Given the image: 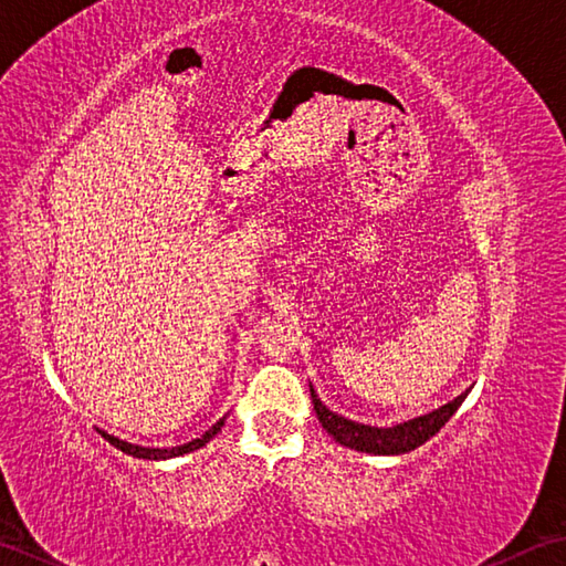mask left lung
I'll return each instance as SVG.
<instances>
[{"instance_id": "1", "label": "left lung", "mask_w": 566, "mask_h": 566, "mask_svg": "<svg viewBox=\"0 0 566 566\" xmlns=\"http://www.w3.org/2000/svg\"><path fill=\"white\" fill-rule=\"evenodd\" d=\"M464 399H467V391L457 396L454 401L440 406L438 411L408 420V423L394 426V428H371L328 411V408L323 406L318 396L314 394V389H311V401H314L316 416L321 420L323 430H326L328 436H333L340 444H345V448H353L357 452H369V454H403L420 448V444L428 442L444 423H448Z\"/></svg>"}]
</instances>
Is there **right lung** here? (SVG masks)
I'll return each mask as SVG.
<instances>
[{
	"label": "right lung",
	"instance_id": "add662e5",
	"mask_svg": "<svg viewBox=\"0 0 566 566\" xmlns=\"http://www.w3.org/2000/svg\"><path fill=\"white\" fill-rule=\"evenodd\" d=\"M223 420L226 418H221L219 423L216 426H211L207 432H203L201 438H197V440H191V442H185V444H179V448H140V444H130V442H124V440H118V438H114V436H106V432H102V436L109 440L114 448H118L122 452H126V454H130V457H138V460H170V457H179V454H187V452H195V450H199V448H203V444H207L216 432L221 430V426H223Z\"/></svg>",
	"mask_w": 566,
	"mask_h": 566
}]
</instances>
